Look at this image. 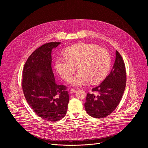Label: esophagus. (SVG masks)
I'll list each match as a JSON object with an SVG mask.
<instances>
[{
    "label": "esophagus",
    "instance_id": "34e87169",
    "mask_svg": "<svg viewBox=\"0 0 148 148\" xmlns=\"http://www.w3.org/2000/svg\"><path fill=\"white\" fill-rule=\"evenodd\" d=\"M76 91H76V90H75V89H74V88H72V89H71V90H70V92L71 94H73V93L75 92Z\"/></svg>",
    "mask_w": 148,
    "mask_h": 148
}]
</instances>
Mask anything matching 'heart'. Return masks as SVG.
<instances>
[{"label": "heart", "mask_w": 148, "mask_h": 148, "mask_svg": "<svg viewBox=\"0 0 148 148\" xmlns=\"http://www.w3.org/2000/svg\"><path fill=\"white\" fill-rule=\"evenodd\" d=\"M64 54V58H56L55 69L63 79H69L77 66L78 72L69 81L73 86H82L89 81L98 83L110 71L111 60L109 52L96 45L77 43L67 47Z\"/></svg>", "instance_id": "1"}]
</instances>
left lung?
<instances>
[{"label":"left lung","instance_id":"left-lung-1","mask_svg":"<svg viewBox=\"0 0 148 148\" xmlns=\"http://www.w3.org/2000/svg\"><path fill=\"white\" fill-rule=\"evenodd\" d=\"M125 65L120 53L116 51V58L110 74L103 82L92 89L98 95L88 92L84 103L88 115L102 118L110 115L117 107L126 87Z\"/></svg>","mask_w":148,"mask_h":148}]
</instances>
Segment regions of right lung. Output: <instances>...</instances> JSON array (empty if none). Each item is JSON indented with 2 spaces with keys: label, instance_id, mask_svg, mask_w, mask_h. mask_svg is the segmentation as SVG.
<instances>
[{
  "label": "right lung",
  "instance_id": "1",
  "mask_svg": "<svg viewBox=\"0 0 148 148\" xmlns=\"http://www.w3.org/2000/svg\"><path fill=\"white\" fill-rule=\"evenodd\" d=\"M60 42H50L36 49L25 62L22 90L34 112L41 118L54 122L64 118L69 102L67 87L58 85L51 68V52Z\"/></svg>",
  "mask_w": 148,
  "mask_h": 148
}]
</instances>
